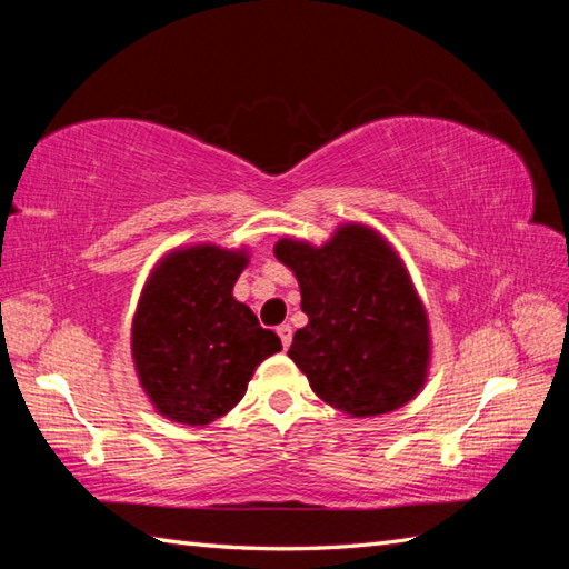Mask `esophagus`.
<instances>
[{
	"label": "esophagus",
	"instance_id": "1",
	"mask_svg": "<svg viewBox=\"0 0 569 569\" xmlns=\"http://www.w3.org/2000/svg\"><path fill=\"white\" fill-rule=\"evenodd\" d=\"M278 337H281V345H283V349H288V347H291V340H293V328H291V325H278Z\"/></svg>",
	"mask_w": 569,
	"mask_h": 569
}]
</instances>
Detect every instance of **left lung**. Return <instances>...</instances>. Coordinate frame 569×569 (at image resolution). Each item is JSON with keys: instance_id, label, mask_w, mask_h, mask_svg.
<instances>
[{"instance_id": "left-lung-1", "label": "left lung", "mask_w": 569, "mask_h": 569, "mask_svg": "<svg viewBox=\"0 0 569 569\" xmlns=\"http://www.w3.org/2000/svg\"><path fill=\"white\" fill-rule=\"evenodd\" d=\"M273 253L300 286L308 325L288 357L316 396L349 418L413 401L430 371V320L391 241L369 224L342 222L320 247L283 237Z\"/></svg>"}]
</instances>
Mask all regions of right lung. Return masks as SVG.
I'll return each instance as SVG.
<instances>
[{"label": "right lung", "instance_id": "right-lung-1", "mask_svg": "<svg viewBox=\"0 0 569 569\" xmlns=\"http://www.w3.org/2000/svg\"><path fill=\"white\" fill-rule=\"evenodd\" d=\"M247 266V247L212 241L176 247L156 261L131 320V359L159 416L210 426L244 398L261 361L281 352L278 335L232 293Z\"/></svg>", "mask_w": 569, "mask_h": 569}]
</instances>
